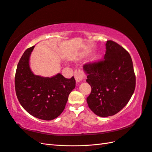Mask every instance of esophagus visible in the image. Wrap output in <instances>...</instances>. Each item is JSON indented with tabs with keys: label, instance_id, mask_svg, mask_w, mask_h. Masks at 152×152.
<instances>
[{
	"label": "esophagus",
	"instance_id": "34e87169",
	"mask_svg": "<svg viewBox=\"0 0 152 152\" xmlns=\"http://www.w3.org/2000/svg\"><path fill=\"white\" fill-rule=\"evenodd\" d=\"M75 77L76 83H80L85 78V74L83 71L80 69H77L75 72Z\"/></svg>",
	"mask_w": 152,
	"mask_h": 152
}]
</instances>
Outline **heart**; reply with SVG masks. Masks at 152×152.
<instances>
[{"instance_id": "b5f03b06", "label": "heart", "mask_w": 152, "mask_h": 152, "mask_svg": "<svg viewBox=\"0 0 152 152\" xmlns=\"http://www.w3.org/2000/svg\"><path fill=\"white\" fill-rule=\"evenodd\" d=\"M89 54V52H88V53H86V54H84V56H88ZM98 57L97 56H94V57L92 58V59H91V61H92L93 62H96V61H98Z\"/></svg>"}]
</instances>
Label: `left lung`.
Segmentation results:
<instances>
[{
  "label": "left lung",
  "mask_w": 152,
  "mask_h": 152,
  "mask_svg": "<svg viewBox=\"0 0 152 152\" xmlns=\"http://www.w3.org/2000/svg\"><path fill=\"white\" fill-rule=\"evenodd\" d=\"M104 59L83 66L91 87L87 102L94 114L113 116L128 103L135 88V75L129 53L113 41L105 44Z\"/></svg>",
  "instance_id": "left-lung-1"
}]
</instances>
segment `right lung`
Returning a JSON list of instances; mask_svg holds the SVG:
<instances>
[{"label": "right lung", "instance_id": "obj_1", "mask_svg": "<svg viewBox=\"0 0 152 152\" xmlns=\"http://www.w3.org/2000/svg\"><path fill=\"white\" fill-rule=\"evenodd\" d=\"M34 47L26 49L17 65L15 92L20 105L28 113L39 119L51 121L64 110L69 95L75 88V79L65 78L60 73L52 77L34 75L30 66Z\"/></svg>", "mask_w": 152, "mask_h": 152}]
</instances>
